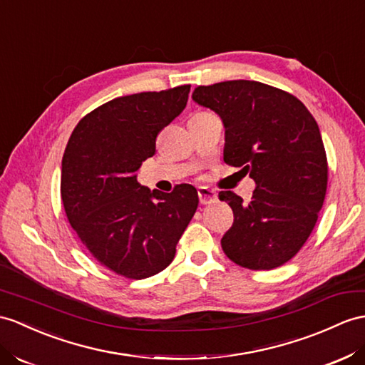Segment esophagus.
Wrapping results in <instances>:
<instances>
[{
    "label": "esophagus",
    "instance_id": "34e87169",
    "mask_svg": "<svg viewBox=\"0 0 365 365\" xmlns=\"http://www.w3.org/2000/svg\"><path fill=\"white\" fill-rule=\"evenodd\" d=\"M198 198H200L201 204H212V202H215L218 200L217 193L209 187H200L198 189Z\"/></svg>",
    "mask_w": 365,
    "mask_h": 365
}]
</instances>
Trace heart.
I'll return each mask as SVG.
<instances>
[{
  "instance_id": "b5f03b06",
  "label": "heart",
  "mask_w": 365,
  "mask_h": 365,
  "mask_svg": "<svg viewBox=\"0 0 365 365\" xmlns=\"http://www.w3.org/2000/svg\"><path fill=\"white\" fill-rule=\"evenodd\" d=\"M197 114H201V113H197Z\"/></svg>"
}]
</instances>
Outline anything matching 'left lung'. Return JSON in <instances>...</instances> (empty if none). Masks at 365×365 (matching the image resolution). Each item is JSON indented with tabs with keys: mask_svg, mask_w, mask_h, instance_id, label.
I'll list each match as a JSON object with an SVG mask.
<instances>
[{
	"mask_svg": "<svg viewBox=\"0 0 365 365\" xmlns=\"http://www.w3.org/2000/svg\"><path fill=\"white\" fill-rule=\"evenodd\" d=\"M192 97L223 120L225 163L257 184L247 202L218 193L234 212L221 247L243 268H279L305 245L325 200L328 164L317 122L297 97L254 80L198 86Z\"/></svg>",
	"mask_w": 365,
	"mask_h": 365,
	"instance_id": "8db88e82",
	"label": "left lung"
}]
</instances>
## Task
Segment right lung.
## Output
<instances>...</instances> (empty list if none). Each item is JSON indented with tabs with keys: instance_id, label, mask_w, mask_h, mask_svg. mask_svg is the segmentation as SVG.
<instances>
[{
	"instance_id": "1",
	"label": "right lung",
	"mask_w": 365,
	"mask_h": 365,
	"mask_svg": "<svg viewBox=\"0 0 365 365\" xmlns=\"http://www.w3.org/2000/svg\"><path fill=\"white\" fill-rule=\"evenodd\" d=\"M190 85L118 97L80 119L61 159V201L69 225L94 259L127 279L172 263L198 207L197 189L172 193L138 182L156 138L185 108Z\"/></svg>"
}]
</instances>
